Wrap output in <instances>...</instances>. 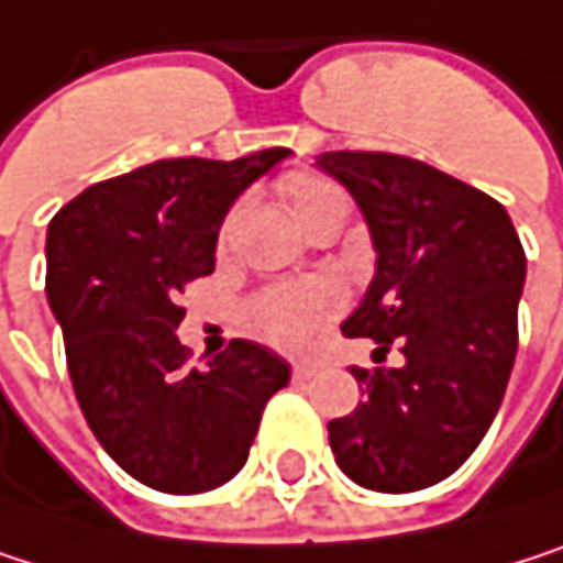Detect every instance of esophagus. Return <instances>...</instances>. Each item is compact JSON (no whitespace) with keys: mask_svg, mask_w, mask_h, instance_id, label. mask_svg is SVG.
<instances>
[{"mask_svg":"<svg viewBox=\"0 0 563 563\" xmlns=\"http://www.w3.org/2000/svg\"><path fill=\"white\" fill-rule=\"evenodd\" d=\"M313 376H317V366H310V363H297V366H294V379L307 383V379H313Z\"/></svg>","mask_w":563,"mask_h":563,"instance_id":"1","label":"esophagus"}]
</instances>
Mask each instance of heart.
Listing matches in <instances>:
<instances>
[{
  "label": "heart",
  "instance_id": "b5f03b06",
  "mask_svg": "<svg viewBox=\"0 0 563 563\" xmlns=\"http://www.w3.org/2000/svg\"><path fill=\"white\" fill-rule=\"evenodd\" d=\"M287 194L294 203V213L300 220V227H307L317 213L323 210H346V194L327 180V177H313V174H294L287 180ZM233 213L223 217L220 223V236H227ZM343 307V290L333 279H303V284H284L263 290L260 297L250 300L246 307V320L250 330L256 336H263L266 343L287 350V353H307L320 343L327 323L340 313Z\"/></svg>",
  "mask_w": 563,
  "mask_h": 563
}]
</instances>
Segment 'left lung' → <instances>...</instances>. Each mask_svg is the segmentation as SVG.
<instances>
[{"label":"left lung","instance_id":"obj_1","mask_svg":"<svg viewBox=\"0 0 563 563\" xmlns=\"http://www.w3.org/2000/svg\"><path fill=\"white\" fill-rule=\"evenodd\" d=\"M360 203L376 276L346 336L399 343V369H353L366 399L330 422L336 465L373 492H419L485 439L518 353L525 246L508 210L478 187L386 151L317 161Z\"/></svg>","mask_w":563,"mask_h":563}]
</instances>
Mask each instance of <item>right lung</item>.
<instances>
[{"label":"right lung","mask_w":563,"mask_h":563,"mask_svg":"<svg viewBox=\"0 0 563 563\" xmlns=\"http://www.w3.org/2000/svg\"><path fill=\"white\" fill-rule=\"evenodd\" d=\"M290 147L236 161L174 157L91 184L48 223L45 294L68 376L101 449L141 485L197 495L230 482L290 366L233 340L190 366L177 294L213 273L230 203Z\"/></svg>","instance_id":"1"}]
</instances>
